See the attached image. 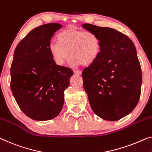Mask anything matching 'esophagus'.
Listing matches in <instances>:
<instances>
[{"label":"esophagus","instance_id":"1","mask_svg":"<svg viewBox=\"0 0 152 152\" xmlns=\"http://www.w3.org/2000/svg\"><path fill=\"white\" fill-rule=\"evenodd\" d=\"M74 72L76 75H78V76H80L81 74H82V72H81V71H80V70H74Z\"/></svg>","mask_w":152,"mask_h":152}]
</instances>
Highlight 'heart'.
Instances as JSON below:
<instances>
[{
	"label": "heart",
	"mask_w": 152,
	"mask_h": 152,
	"mask_svg": "<svg viewBox=\"0 0 152 152\" xmlns=\"http://www.w3.org/2000/svg\"><path fill=\"white\" fill-rule=\"evenodd\" d=\"M58 42H51L49 50L56 64L69 59L74 65L89 66L96 61L101 52V39L96 33L68 27L58 34Z\"/></svg>",
	"instance_id": "b5f03b06"
}]
</instances>
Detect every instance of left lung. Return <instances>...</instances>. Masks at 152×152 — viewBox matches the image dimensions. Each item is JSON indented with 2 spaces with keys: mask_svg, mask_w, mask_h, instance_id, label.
<instances>
[{
  "mask_svg": "<svg viewBox=\"0 0 152 152\" xmlns=\"http://www.w3.org/2000/svg\"><path fill=\"white\" fill-rule=\"evenodd\" d=\"M101 39L96 61L82 76L91 108L100 118L114 121L132 111L141 91L142 72L132 41L114 28L83 24Z\"/></svg>",
  "mask_w": 152,
  "mask_h": 152,
  "instance_id": "1",
  "label": "left lung"
}]
</instances>
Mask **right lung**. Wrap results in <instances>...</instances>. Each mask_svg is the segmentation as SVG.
Listing matches in <instances>:
<instances>
[{"mask_svg": "<svg viewBox=\"0 0 152 152\" xmlns=\"http://www.w3.org/2000/svg\"><path fill=\"white\" fill-rule=\"evenodd\" d=\"M62 25L49 23L31 31L15 48L11 66V89L22 111L46 121L61 111L64 91L72 70L56 65L49 50L54 33Z\"/></svg>", "mask_w": 152, "mask_h": 152, "instance_id": "1", "label": "right lung"}]
</instances>
